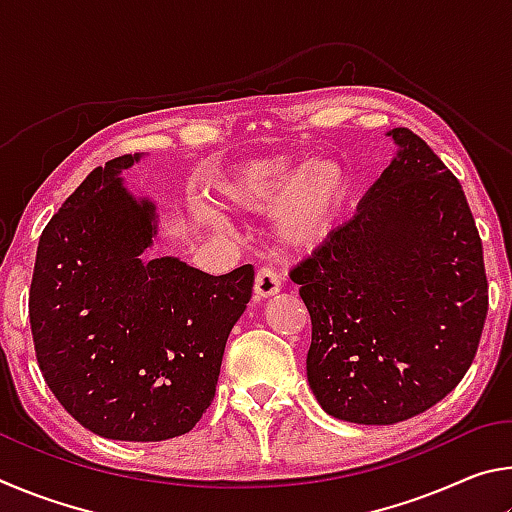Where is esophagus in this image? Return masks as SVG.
Here are the masks:
<instances>
[{
	"instance_id": "obj_1",
	"label": "esophagus",
	"mask_w": 512,
	"mask_h": 512,
	"mask_svg": "<svg viewBox=\"0 0 512 512\" xmlns=\"http://www.w3.org/2000/svg\"><path fill=\"white\" fill-rule=\"evenodd\" d=\"M282 289V275L273 266H262L255 275V296L268 298Z\"/></svg>"
}]
</instances>
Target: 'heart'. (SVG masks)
Listing matches in <instances>:
<instances>
[{
    "label": "heart",
    "instance_id": "obj_1",
    "mask_svg": "<svg viewBox=\"0 0 512 512\" xmlns=\"http://www.w3.org/2000/svg\"><path fill=\"white\" fill-rule=\"evenodd\" d=\"M223 210L253 214L273 207V235L284 248H311L327 237L345 198V176L334 162L293 164L250 160L214 183Z\"/></svg>",
    "mask_w": 512,
    "mask_h": 512
}]
</instances>
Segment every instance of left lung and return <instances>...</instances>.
<instances>
[{"label":"left lung","mask_w":512,"mask_h":512,"mask_svg":"<svg viewBox=\"0 0 512 512\" xmlns=\"http://www.w3.org/2000/svg\"><path fill=\"white\" fill-rule=\"evenodd\" d=\"M366 198L291 268L311 316L307 379L339 420L395 424L452 393L488 316L483 246L452 171L409 128Z\"/></svg>","instance_id":"obj_1"}]
</instances>
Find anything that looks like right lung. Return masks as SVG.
<instances>
[{
    "mask_svg": "<svg viewBox=\"0 0 512 512\" xmlns=\"http://www.w3.org/2000/svg\"><path fill=\"white\" fill-rule=\"evenodd\" d=\"M97 167L42 230L29 289L42 377L85 429L155 443L192 431L212 404L230 329L255 268L210 275L176 257L146 262L155 207Z\"/></svg>",
    "mask_w": 512,
    "mask_h": 512,
    "instance_id": "1",
    "label": "right lung"
}]
</instances>
